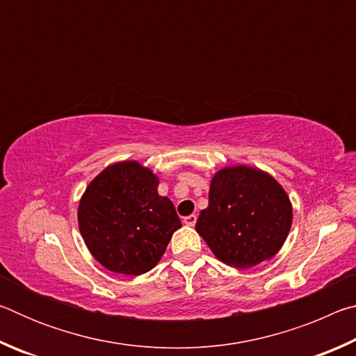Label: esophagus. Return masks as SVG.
<instances>
[{
  "mask_svg": "<svg viewBox=\"0 0 356 356\" xmlns=\"http://www.w3.org/2000/svg\"><path fill=\"white\" fill-rule=\"evenodd\" d=\"M196 220H197L196 215H188V216H185V218H184V222L186 226H195Z\"/></svg>",
  "mask_w": 356,
  "mask_h": 356,
  "instance_id": "obj_1",
  "label": "esophagus"
}]
</instances>
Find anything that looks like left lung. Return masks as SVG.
<instances>
[{
    "label": "left lung",
    "mask_w": 356,
    "mask_h": 356,
    "mask_svg": "<svg viewBox=\"0 0 356 356\" xmlns=\"http://www.w3.org/2000/svg\"><path fill=\"white\" fill-rule=\"evenodd\" d=\"M291 226L286 190L268 172L237 165L212 177L209 207L201 210L196 232L221 262L250 268L281 250Z\"/></svg>",
    "instance_id": "8db88e82"
}]
</instances>
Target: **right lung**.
I'll return each instance as SVG.
<instances>
[{
    "label": "right lung",
    "instance_id": "right-lung-1",
    "mask_svg": "<svg viewBox=\"0 0 356 356\" xmlns=\"http://www.w3.org/2000/svg\"><path fill=\"white\" fill-rule=\"evenodd\" d=\"M159 177L138 161L105 168L78 204V227L97 262L114 273L152 270L172 234L182 227L172 202L160 196Z\"/></svg>",
    "mask_w": 356,
    "mask_h": 356
}]
</instances>
